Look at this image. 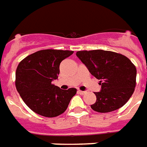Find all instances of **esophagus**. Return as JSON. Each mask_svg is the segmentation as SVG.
<instances>
[{
    "label": "esophagus",
    "instance_id": "esophagus-1",
    "mask_svg": "<svg viewBox=\"0 0 147 147\" xmlns=\"http://www.w3.org/2000/svg\"><path fill=\"white\" fill-rule=\"evenodd\" d=\"M78 94H84L86 93V91H83V90H79L78 91Z\"/></svg>",
    "mask_w": 147,
    "mask_h": 147
}]
</instances>
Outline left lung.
I'll return each instance as SVG.
<instances>
[{"label":"left lung","mask_w":147,"mask_h":147,"mask_svg":"<svg viewBox=\"0 0 147 147\" xmlns=\"http://www.w3.org/2000/svg\"><path fill=\"white\" fill-rule=\"evenodd\" d=\"M76 55L89 72L100 80L101 90L94 93L97 100L90 105L94 111H113L129 101L136 84V68L129 58L102 49L82 50Z\"/></svg>","instance_id":"1"}]
</instances>
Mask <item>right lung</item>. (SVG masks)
<instances>
[{
    "label": "right lung",
    "mask_w": 147,
    "mask_h": 147,
    "mask_svg": "<svg viewBox=\"0 0 147 147\" xmlns=\"http://www.w3.org/2000/svg\"><path fill=\"white\" fill-rule=\"evenodd\" d=\"M71 50L42 49L28 55L18 65L15 87L31 110L44 117H57L67 110L76 88L62 90L52 84L59 74V64Z\"/></svg>",
    "instance_id": "obj_1"
}]
</instances>
